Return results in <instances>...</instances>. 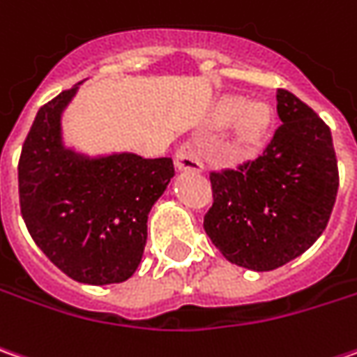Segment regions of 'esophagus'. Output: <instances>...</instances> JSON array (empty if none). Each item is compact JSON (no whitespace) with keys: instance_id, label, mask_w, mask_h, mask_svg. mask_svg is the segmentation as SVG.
Segmentation results:
<instances>
[{"instance_id":"esophagus-1","label":"esophagus","mask_w":357,"mask_h":357,"mask_svg":"<svg viewBox=\"0 0 357 357\" xmlns=\"http://www.w3.org/2000/svg\"><path fill=\"white\" fill-rule=\"evenodd\" d=\"M176 167H178L179 172H202V152L195 148L193 142H185V144L179 146L178 152H176Z\"/></svg>"}]
</instances>
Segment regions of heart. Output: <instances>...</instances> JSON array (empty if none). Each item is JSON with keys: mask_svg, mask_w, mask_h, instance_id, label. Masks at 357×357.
I'll return each instance as SVG.
<instances>
[{"mask_svg": "<svg viewBox=\"0 0 357 357\" xmlns=\"http://www.w3.org/2000/svg\"><path fill=\"white\" fill-rule=\"evenodd\" d=\"M233 123V136L229 144V152L231 154H243L247 150H251L252 146H257L263 140L266 130L271 126V108L266 105H251L243 108V100L239 98H225L217 106L213 120L219 126Z\"/></svg>", "mask_w": 357, "mask_h": 357, "instance_id": "obj_1", "label": "heart"}]
</instances>
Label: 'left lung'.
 I'll return each instance as SVG.
<instances>
[{
	"mask_svg": "<svg viewBox=\"0 0 357 357\" xmlns=\"http://www.w3.org/2000/svg\"><path fill=\"white\" fill-rule=\"evenodd\" d=\"M275 130L263 154L209 174L213 205L203 229L223 257L251 271H273L310 249L332 215L338 160L322 118L278 89Z\"/></svg>",
	"mask_w": 357,
	"mask_h": 357,
	"instance_id": "left-lung-1",
	"label": "left lung"
}]
</instances>
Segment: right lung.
I'll use <instances>...</instances> for the list:
<instances>
[{"mask_svg":"<svg viewBox=\"0 0 357 357\" xmlns=\"http://www.w3.org/2000/svg\"><path fill=\"white\" fill-rule=\"evenodd\" d=\"M77 93L39 108L19 158V205L45 257L84 284L124 282L142 261L148 213L174 178L172 158H86L61 140V112Z\"/></svg>","mask_w":357,"mask_h":357,"instance_id":"add662e5","label":"right lung"}]
</instances>
